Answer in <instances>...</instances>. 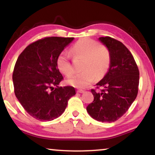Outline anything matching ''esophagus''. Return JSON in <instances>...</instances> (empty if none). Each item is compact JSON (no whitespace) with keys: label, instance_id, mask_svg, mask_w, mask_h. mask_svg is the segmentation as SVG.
I'll return each instance as SVG.
<instances>
[{"label":"esophagus","instance_id":"34e87169","mask_svg":"<svg viewBox=\"0 0 155 155\" xmlns=\"http://www.w3.org/2000/svg\"><path fill=\"white\" fill-rule=\"evenodd\" d=\"M77 92L78 93H84V91L82 90H77Z\"/></svg>","mask_w":155,"mask_h":155}]
</instances>
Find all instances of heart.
<instances>
[{
	"mask_svg": "<svg viewBox=\"0 0 155 155\" xmlns=\"http://www.w3.org/2000/svg\"><path fill=\"white\" fill-rule=\"evenodd\" d=\"M74 56L84 58L81 73H76L66 80L69 85L77 88H85L94 81V76L101 78L105 75L111 63V55L109 48L100 46L98 42L90 39H82L71 48ZM57 68L65 76H71L74 70L70 61V56L62 51L56 60Z\"/></svg>",
	"mask_w": 155,
	"mask_h": 155,
	"instance_id": "obj_1",
	"label": "heart"
}]
</instances>
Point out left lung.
Masks as SVG:
<instances>
[{"label": "left lung", "mask_w": 155, "mask_h": 155, "mask_svg": "<svg viewBox=\"0 0 155 155\" xmlns=\"http://www.w3.org/2000/svg\"><path fill=\"white\" fill-rule=\"evenodd\" d=\"M99 41L111 52L107 73L97 85L103 90H92L94 101L87 107L91 117L101 122L118 120L128 111L138 92L139 71L133 55L121 42L109 37Z\"/></svg>", "instance_id": "left-lung-1"}]
</instances>
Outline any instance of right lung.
Returning a JSON list of instances; mask_svg holds the SVG:
<instances>
[{
  "mask_svg": "<svg viewBox=\"0 0 155 155\" xmlns=\"http://www.w3.org/2000/svg\"><path fill=\"white\" fill-rule=\"evenodd\" d=\"M73 40L56 37L38 40L27 46L16 61L12 74L15 94L36 119L48 121L59 117L75 94L73 87H58L63 75L56 65L58 55Z\"/></svg>",
  "mask_w": 155,
  "mask_h": 155,
  "instance_id": "right-lung-1",
  "label": "right lung"
}]
</instances>
